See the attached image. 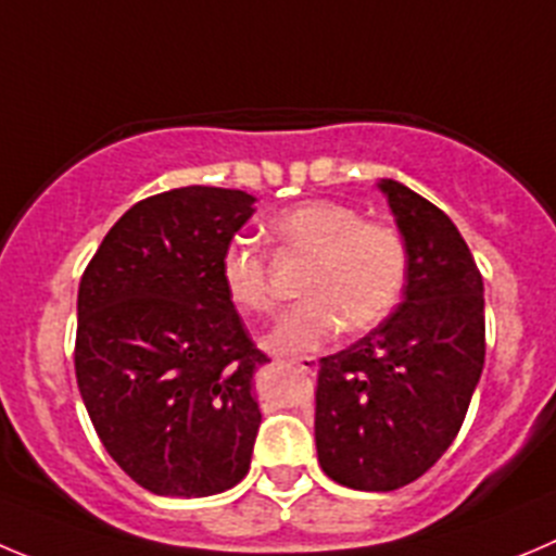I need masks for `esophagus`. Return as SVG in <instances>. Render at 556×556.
<instances>
[{
  "mask_svg": "<svg viewBox=\"0 0 556 556\" xmlns=\"http://www.w3.org/2000/svg\"><path fill=\"white\" fill-rule=\"evenodd\" d=\"M290 365L302 372H315L318 370V359L315 356H299V359H290Z\"/></svg>",
  "mask_w": 556,
  "mask_h": 556,
  "instance_id": "34e87169",
  "label": "esophagus"
}]
</instances>
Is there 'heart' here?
Listing matches in <instances>:
<instances>
[{
    "instance_id": "heart-1",
    "label": "heart",
    "mask_w": 556,
    "mask_h": 556,
    "mask_svg": "<svg viewBox=\"0 0 556 556\" xmlns=\"http://www.w3.org/2000/svg\"><path fill=\"white\" fill-rule=\"evenodd\" d=\"M268 230L282 257L309 261L299 282L304 302L279 315L263 340L274 354H313L340 329L351 334L372 329L401 302L408 247L397 227L362 219L349 202L307 200L274 216ZM219 274L227 299L241 313H271L277 302L271 261L257 243L247 238L227 243Z\"/></svg>"
}]
</instances>
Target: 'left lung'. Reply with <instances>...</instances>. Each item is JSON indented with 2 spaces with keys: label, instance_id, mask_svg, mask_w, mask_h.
I'll return each instance as SVG.
<instances>
[{
  "label": "left lung",
  "instance_id": "obj_1",
  "mask_svg": "<svg viewBox=\"0 0 556 556\" xmlns=\"http://www.w3.org/2000/svg\"><path fill=\"white\" fill-rule=\"evenodd\" d=\"M381 191L408 247L406 293L383 324L320 359V469L356 491H395L447 453L485 362V299L469 247L442 207L397 180Z\"/></svg>",
  "mask_w": 556,
  "mask_h": 556
}]
</instances>
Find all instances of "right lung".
Masks as SVG:
<instances>
[{
	"label": "right lung",
	"instance_id": "add662e5",
	"mask_svg": "<svg viewBox=\"0 0 556 556\" xmlns=\"http://www.w3.org/2000/svg\"><path fill=\"white\" fill-rule=\"evenodd\" d=\"M238 189L184 186L128 207L79 282L74 367L98 439L159 496H211L249 471L268 362L222 285L254 214Z\"/></svg>",
	"mask_w": 556,
	"mask_h": 556
}]
</instances>
